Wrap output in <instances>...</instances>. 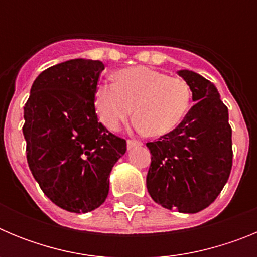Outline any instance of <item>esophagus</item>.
<instances>
[{
    "mask_svg": "<svg viewBox=\"0 0 257 257\" xmlns=\"http://www.w3.org/2000/svg\"><path fill=\"white\" fill-rule=\"evenodd\" d=\"M140 145H142V143L138 142V140H131V139L127 140V149L136 148V147H140Z\"/></svg>",
    "mask_w": 257,
    "mask_h": 257,
    "instance_id": "esophagus-1",
    "label": "esophagus"
}]
</instances>
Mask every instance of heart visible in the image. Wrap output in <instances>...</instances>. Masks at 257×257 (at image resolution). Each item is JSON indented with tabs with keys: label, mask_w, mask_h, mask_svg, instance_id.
I'll use <instances>...</instances> for the list:
<instances>
[{
	"label": "heart",
	"mask_w": 257,
	"mask_h": 257,
	"mask_svg": "<svg viewBox=\"0 0 257 257\" xmlns=\"http://www.w3.org/2000/svg\"><path fill=\"white\" fill-rule=\"evenodd\" d=\"M190 88L184 79L147 67L115 72L114 83L95 88L96 114L109 130L115 131L134 118L136 127L147 136L158 138L175 130L190 104Z\"/></svg>",
	"instance_id": "obj_1"
}]
</instances>
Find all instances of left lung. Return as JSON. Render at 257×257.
Masks as SVG:
<instances>
[{"instance_id": "1", "label": "left lung", "mask_w": 257, "mask_h": 257, "mask_svg": "<svg viewBox=\"0 0 257 257\" xmlns=\"http://www.w3.org/2000/svg\"><path fill=\"white\" fill-rule=\"evenodd\" d=\"M194 105L175 130L147 143L152 162L147 189L167 210L196 213L212 203L233 163L228 108L213 83L192 70H179Z\"/></svg>"}]
</instances>
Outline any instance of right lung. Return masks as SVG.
<instances>
[{
  "label": "right lung",
  "mask_w": 257,
  "mask_h": 257,
  "mask_svg": "<svg viewBox=\"0 0 257 257\" xmlns=\"http://www.w3.org/2000/svg\"><path fill=\"white\" fill-rule=\"evenodd\" d=\"M104 64L72 59L44 70L24 105L27 161L42 192L63 210L86 213L101 206L109 174L126 140L97 119L94 94Z\"/></svg>",
  "instance_id": "obj_1"
}]
</instances>
